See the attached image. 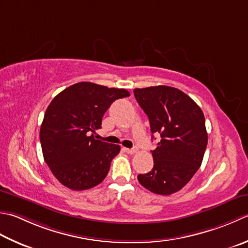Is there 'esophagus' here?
I'll return each mask as SVG.
<instances>
[{
  "label": "esophagus",
  "instance_id": "obj_1",
  "mask_svg": "<svg viewBox=\"0 0 248 248\" xmlns=\"http://www.w3.org/2000/svg\"><path fill=\"white\" fill-rule=\"evenodd\" d=\"M124 152L127 153V154H131V155L135 154V153L138 152V149L135 148V147H133V148H124Z\"/></svg>",
  "mask_w": 248,
  "mask_h": 248
}]
</instances>
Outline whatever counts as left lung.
<instances>
[{"instance_id": "1", "label": "left lung", "mask_w": 248, "mask_h": 248, "mask_svg": "<svg viewBox=\"0 0 248 248\" xmlns=\"http://www.w3.org/2000/svg\"><path fill=\"white\" fill-rule=\"evenodd\" d=\"M133 92L152 133L161 138L152 150L153 170L138 179L149 191L170 196L181 190L201 167L207 145L204 115L190 96L173 87L135 88Z\"/></svg>"}]
</instances>
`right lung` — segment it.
Masks as SVG:
<instances>
[{"label": "right lung", "instance_id": "1", "mask_svg": "<svg viewBox=\"0 0 248 248\" xmlns=\"http://www.w3.org/2000/svg\"><path fill=\"white\" fill-rule=\"evenodd\" d=\"M125 89L81 81L67 87L48 105L40 131L44 160L55 177L72 190H86L108 175L119 145L95 140L102 117Z\"/></svg>", "mask_w": 248, "mask_h": 248}]
</instances>
